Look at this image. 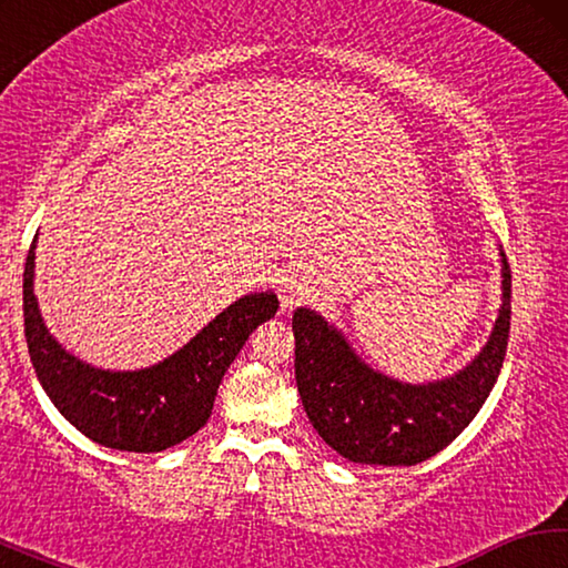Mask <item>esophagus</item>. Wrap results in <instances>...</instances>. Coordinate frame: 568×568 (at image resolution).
Segmentation results:
<instances>
[{
	"instance_id": "esophagus-1",
	"label": "esophagus",
	"mask_w": 568,
	"mask_h": 568,
	"mask_svg": "<svg viewBox=\"0 0 568 568\" xmlns=\"http://www.w3.org/2000/svg\"><path fill=\"white\" fill-rule=\"evenodd\" d=\"M277 297H281L283 311H293L295 305H301L305 297H311V285H307L305 277L301 275H283L277 281Z\"/></svg>"
}]
</instances>
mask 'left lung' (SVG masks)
<instances>
[{
	"instance_id": "1",
	"label": "left lung",
	"mask_w": 568,
	"mask_h": 568,
	"mask_svg": "<svg viewBox=\"0 0 568 568\" xmlns=\"http://www.w3.org/2000/svg\"><path fill=\"white\" fill-rule=\"evenodd\" d=\"M501 307L491 335L464 371L403 383L361 361L345 335L311 307L293 313L295 383L313 428L353 464L416 466L464 430L501 373L511 328V271L501 253Z\"/></svg>"
}]
</instances>
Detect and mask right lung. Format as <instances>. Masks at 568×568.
<instances>
[{
  "label": "right lung",
  "instance_id": "add662e5",
  "mask_svg": "<svg viewBox=\"0 0 568 568\" xmlns=\"http://www.w3.org/2000/svg\"><path fill=\"white\" fill-rule=\"evenodd\" d=\"M34 247L24 263V338L37 378L54 408L90 440L158 454L205 426L217 386L257 325L277 313L275 293L243 295L187 345L142 371H102L50 335L34 295Z\"/></svg>",
  "mask_w": 568,
  "mask_h": 568
}]
</instances>
